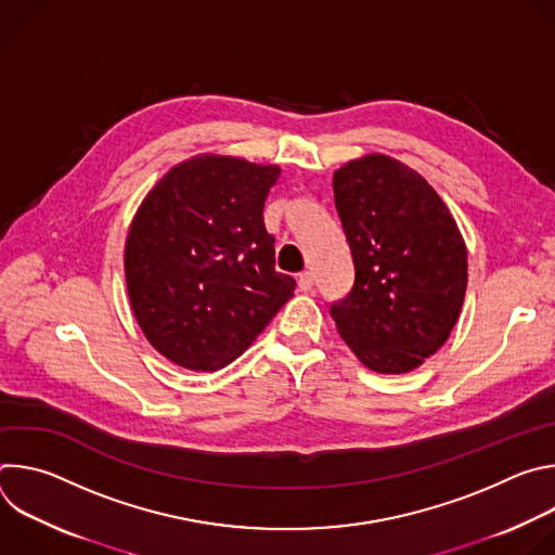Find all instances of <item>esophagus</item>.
Instances as JSON below:
<instances>
[{
    "label": "esophagus",
    "mask_w": 555,
    "mask_h": 555,
    "mask_svg": "<svg viewBox=\"0 0 555 555\" xmlns=\"http://www.w3.org/2000/svg\"><path fill=\"white\" fill-rule=\"evenodd\" d=\"M296 281H298V289L300 292H309L313 287V276L309 272H300Z\"/></svg>",
    "instance_id": "34e87169"
}]
</instances>
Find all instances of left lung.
I'll list each match as a JSON object with an SVG mask.
<instances>
[{
	"instance_id": "obj_1",
	"label": "left lung",
	"mask_w": 555,
	"mask_h": 555,
	"mask_svg": "<svg viewBox=\"0 0 555 555\" xmlns=\"http://www.w3.org/2000/svg\"><path fill=\"white\" fill-rule=\"evenodd\" d=\"M353 257L351 292L332 302L338 334L377 373H409L450 336L465 296L463 236L437 191L395 157L371 153L334 173Z\"/></svg>"
}]
</instances>
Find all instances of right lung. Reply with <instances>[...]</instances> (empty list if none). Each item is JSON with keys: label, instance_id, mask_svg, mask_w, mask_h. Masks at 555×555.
<instances>
[{"label": "right lung", "instance_id": "add662e5", "mask_svg": "<svg viewBox=\"0 0 555 555\" xmlns=\"http://www.w3.org/2000/svg\"><path fill=\"white\" fill-rule=\"evenodd\" d=\"M281 169L230 155L173 167L140 204L125 244L129 302L146 340L191 371L240 358L292 298L274 270L263 206Z\"/></svg>", "mask_w": 555, "mask_h": 555}]
</instances>
